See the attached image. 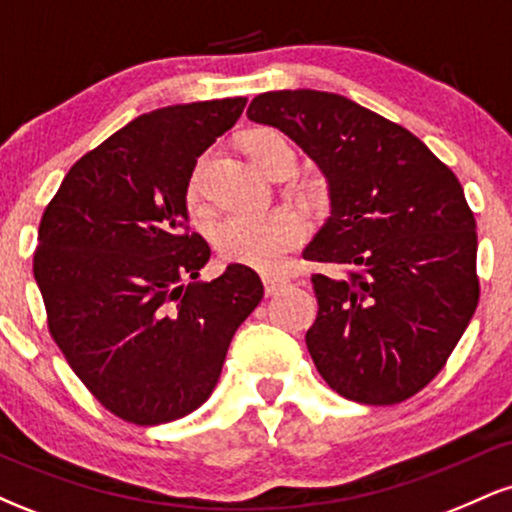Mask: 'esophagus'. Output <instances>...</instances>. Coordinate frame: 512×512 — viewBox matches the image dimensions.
Listing matches in <instances>:
<instances>
[{"mask_svg": "<svg viewBox=\"0 0 512 512\" xmlns=\"http://www.w3.org/2000/svg\"><path fill=\"white\" fill-rule=\"evenodd\" d=\"M262 284H264V293H267V296H274V293L286 284V279H281V276H274V274H262Z\"/></svg>", "mask_w": 512, "mask_h": 512, "instance_id": "1", "label": "esophagus"}]
</instances>
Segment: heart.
I'll return each instance as SVG.
<instances>
[{"label":"heart","instance_id":"b5f03b06","mask_svg":"<svg viewBox=\"0 0 512 512\" xmlns=\"http://www.w3.org/2000/svg\"><path fill=\"white\" fill-rule=\"evenodd\" d=\"M289 149L286 139L276 129H255L245 142L250 161L264 168L272 156ZM204 195V161H199L187 180V204L199 207ZM308 236V223L291 209H272L262 214H228L214 223L211 238L216 250L226 260L250 264L257 269H276L286 260L293 248Z\"/></svg>","mask_w":512,"mask_h":512}]
</instances>
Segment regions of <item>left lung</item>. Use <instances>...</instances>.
I'll return each instance as SVG.
<instances>
[{
  "instance_id": "8db88e82",
  "label": "left lung",
  "mask_w": 512,
  "mask_h": 512,
  "mask_svg": "<svg viewBox=\"0 0 512 512\" xmlns=\"http://www.w3.org/2000/svg\"><path fill=\"white\" fill-rule=\"evenodd\" d=\"M248 117L281 129L330 185V219L303 252L339 267L310 279L317 373L361 404L414 397L479 303L477 221L460 180L409 129L337 93H260Z\"/></svg>"
}]
</instances>
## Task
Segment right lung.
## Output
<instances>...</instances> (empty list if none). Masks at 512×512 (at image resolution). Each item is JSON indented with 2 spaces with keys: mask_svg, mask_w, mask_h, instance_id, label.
Here are the masks:
<instances>
[{
  "mask_svg": "<svg viewBox=\"0 0 512 512\" xmlns=\"http://www.w3.org/2000/svg\"><path fill=\"white\" fill-rule=\"evenodd\" d=\"M245 103L139 115L69 168L40 219L33 276L48 330L88 392L129 424H168L202 407L264 296L245 264L199 281L211 250L187 223L197 158Z\"/></svg>",
  "mask_w": 512,
  "mask_h": 512,
  "instance_id": "1",
  "label": "right lung"
}]
</instances>
